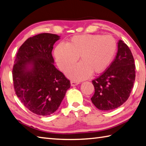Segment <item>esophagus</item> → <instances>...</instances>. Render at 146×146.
<instances>
[{"label": "esophagus", "instance_id": "34e87169", "mask_svg": "<svg viewBox=\"0 0 146 146\" xmlns=\"http://www.w3.org/2000/svg\"><path fill=\"white\" fill-rule=\"evenodd\" d=\"M80 83L79 82H77V81H71V85H72V86H76V85H78Z\"/></svg>", "mask_w": 146, "mask_h": 146}]
</instances>
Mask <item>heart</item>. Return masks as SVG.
<instances>
[{"label":"heart","mask_w":146,"mask_h":146,"mask_svg":"<svg viewBox=\"0 0 146 146\" xmlns=\"http://www.w3.org/2000/svg\"><path fill=\"white\" fill-rule=\"evenodd\" d=\"M116 47V40L111 35H76L66 45L58 44L54 55L57 65L62 71L73 66L80 56L81 62L66 72L71 79L80 81L88 78L91 73L104 72L113 60Z\"/></svg>","instance_id":"b5f03b06"}]
</instances>
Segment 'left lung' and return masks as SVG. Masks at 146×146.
<instances>
[{"label": "left lung", "mask_w": 146, "mask_h": 146, "mask_svg": "<svg viewBox=\"0 0 146 146\" xmlns=\"http://www.w3.org/2000/svg\"><path fill=\"white\" fill-rule=\"evenodd\" d=\"M133 54L123 40L118 42L116 58L109 67L92 81L94 94L91 98L98 109L112 110L124 103L130 96L135 77Z\"/></svg>", "instance_id": "obj_1"}]
</instances>
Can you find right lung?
Returning <instances> with one entry per match:
<instances>
[{"mask_svg": "<svg viewBox=\"0 0 146 146\" xmlns=\"http://www.w3.org/2000/svg\"><path fill=\"white\" fill-rule=\"evenodd\" d=\"M59 38L48 33L30 37L20 46L13 66L16 95L27 109L40 116L55 113L70 88V80L53 65L52 52Z\"/></svg>", "mask_w": 146, "mask_h": 146, "instance_id": "1", "label": "right lung"}]
</instances>
